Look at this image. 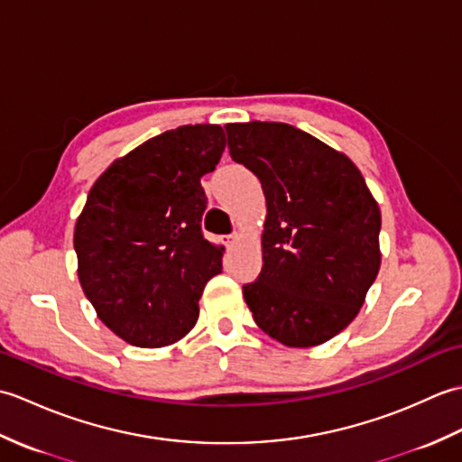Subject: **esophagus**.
Listing matches in <instances>:
<instances>
[{
    "label": "esophagus",
    "mask_w": 462,
    "mask_h": 462,
    "mask_svg": "<svg viewBox=\"0 0 462 462\" xmlns=\"http://www.w3.org/2000/svg\"><path fill=\"white\" fill-rule=\"evenodd\" d=\"M238 240H240V234L238 232H232V234H228V236H226V246H228V248L236 246Z\"/></svg>",
    "instance_id": "1"
}]
</instances>
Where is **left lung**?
<instances>
[{"label": "left lung", "instance_id": "obj_1", "mask_svg": "<svg viewBox=\"0 0 462 462\" xmlns=\"http://www.w3.org/2000/svg\"><path fill=\"white\" fill-rule=\"evenodd\" d=\"M230 156L262 182L263 266L244 286L258 328L313 347L356 319L381 266V212L346 154L286 123H230Z\"/></svg>", "mask_w": 462, "mask_h": 462}]
</instances>
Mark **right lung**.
Returning a JSON list of instances; mask_svg holds the SVG:
<instances>
[{"label":"right lung","instance_id":"add662e5","mask_svg":"<svg viewBox=\"0 0 462 462\" xmlns=\"http://www.w3.org/2000/svg\"><path fill=\"white\" fill-rule=\"evenodd\" d=\"M226 139L218 125H184L116 159L75 224L77 273L115 336L136 347L172 346L199 319L206 282L224 246L202 236L204 174Z\"/></svg>","mask_w":462,"mask_h":462}]
</instances>
